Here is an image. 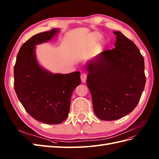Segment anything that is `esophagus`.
Returning a JSON list of instances; mask_svg holds the SVG:
<instances>
[{"instance_id":"34e87169","label":"esophagus","mask_w":159,"mask_h":159,"mask_svg":"<svg viewBox=\"0 0 159 159\" xmlns=\"http://www.w3.org/2000/svg\"><path fill=\"white\" fill-rule=\"evenodd\" d=\"M86 79H87L86 74H85V73H82V74H81V80H82V82L83 83H85L86 81Z\"/></svg>"}]
</instances>
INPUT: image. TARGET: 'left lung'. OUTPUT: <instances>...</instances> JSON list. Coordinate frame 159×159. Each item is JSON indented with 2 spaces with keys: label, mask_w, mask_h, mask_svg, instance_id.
Masks as SVG:
<instances>
[{
  "label": "left lung",
  "mask_w": 159,
  "mask_h": 159,
  "mask_svg": "<svg viewBox=\"0 0 159 159\" xmlns=\"http://www.w3.org/2000/svg\"><path fill=\"white\" fill-rule=\"evenodd\" d=\"M112 50L99 53L86 65L87 86L96 115L104 121L130 113L146 84L144 60L134 42L119 31Z\"/></svg>",
  "instance_id": "8db88e82"
}]
</instances>
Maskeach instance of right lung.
<instances>
[{"instance_id": "add662e5", "label": "right lung", "mask_w": 159, "mask_h": 159, "mask_svg": "<svg viewBox=\"0 0 159 159\" xmlns=\"http://www.w3.org/2000/svg\"><path fill=\"white\" fill-rule=\"evenodd\" d=\"M58 32L54 28L30 38L19 49L14 66V88L19 101L34 119L47 124H59L67 119L73 91L81 84L80 71L53 74L38 63L36 45Z\"/></svg>"}]
</instances>
